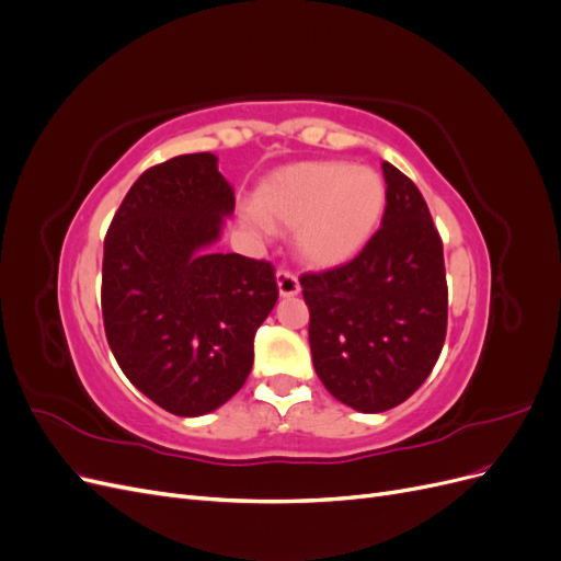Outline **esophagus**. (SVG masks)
Wrapping results in <instances>:
<instances>
[{
  "mask_svg": "<svg viewBox=\"0 0 561 561\" xmlns=\"http://www.w3.org/2000/svg\"><path fill=\"white\" fill-rule=\"evenodd\" d=\"M276 283H278V293L280 297H295L299 295V280L295 274H290V271L280 268L276 274Z\"/></svg>",
  "mask_w": 561,
  "mask_h": 561,
  "instance_id": "1",
  "label": "esophagus"
}]
</instances>
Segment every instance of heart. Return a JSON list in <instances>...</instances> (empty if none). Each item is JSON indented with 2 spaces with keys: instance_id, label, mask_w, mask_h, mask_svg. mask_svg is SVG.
<instances>
[{
  "instance_id": "obj_1",
  "label": "heart",
  "mask_w": 561,
  "mask_h": 561,
  "mask_svg": "<svg viewBox=\"0 0 561 561\" xmlns=\"http://www.w3.org/2000/svg\"><path fill=\"white\" fill-rule=\"evenodd\" d=\"M386 208V182L371 168L346 161L287 165L254 192V225L295 229L301 262L339 266L375 236Z\"/></svg>"
}]
</instances>
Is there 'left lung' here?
<instances>
[{"label": "left lung", "mask_w": 561, "mask_h": 561, "mask_svg": "<svg viewBox=\"0 0 561 561\" xmlns=\"http://www.w3.org/2000/svg\"><path fill=\"white\" fill-rule=\"evenodd\" d=\"M386 210L355 260L304 274L316 375L363 414L393 410L426 381L447 334L443 241L416 184L381 163Z\"/></svg>", "instance_id": "left-lung-1"}]
</instances>
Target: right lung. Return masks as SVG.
Returning a JSON list of instances; mask_svg holds the SVG:
<instances>
[{
    "label": "right lung",
    "instance_id": "add662e5",
    "mask_svg": "<svg viewBox=\"0 0 561 561\" xmlns=\"http://www.w3.org/2000/svg\"><path fill=\"white\" fill-rule=\"evenodd\" d=\"M210 151L145 171L118 206L103 254V320L128 381L178 416L239 393L254 332L276 307L274 266L210 250L233 213Z\"/></svg>",
    "mask_w": 561,
    "mask_h": 561
}]
</instances>
